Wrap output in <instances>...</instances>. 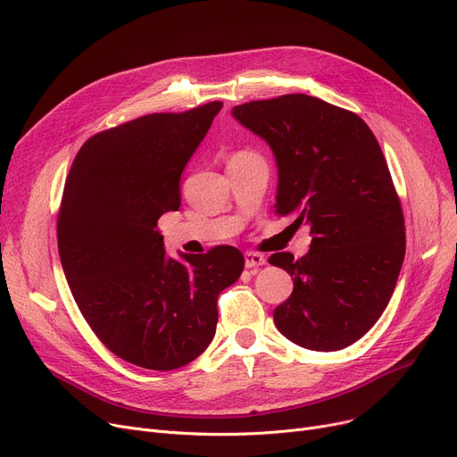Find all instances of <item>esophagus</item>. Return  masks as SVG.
<instances>
[{
  "instance_id": "obj_1",
  "label": "esophagus",
  "mask_w": 457,
  "mask_h": 457,
  "mask_svg": "<svg viewBox=\"0 0 457 457\" xmlns=\"http://www.w3.org/2000/svg\"><path fill=\"white\" fill-rule=\"evenodd\" d=\"M267 262V259L262 257L261 253H255V252H246L245 253V265L246 269H257V267H262Z\"/></svg>"
}]
</instances>
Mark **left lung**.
Returning a JSON list of instances; mask_svg holds the SVG:
<instances>
[{"mask_svg":"<svg viewBox=\"0 0 457 457\" xmlns=\"http://www.w3.org/2000/svg\"><path fill=\"white\" fill-rule=\"evenodd\" d=\"M231 114L272 148L276 212L313 235L303 257L269 259L295 278L274 322L302 348L343 350L386 311L405 255L403 212L379 144L355 112L307 94L243 104Z\"/></svg>","mask_w":457,"mask_h":457,"instance_id":"1","label":"left lung"}]
</instances>
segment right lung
I'll return each mask as SVG.
<instances>
[{"instance_id": "1", "label": "right lung", "mask_w": 457, "mask_h": 457, "mask_svg": "<svg viewBox=\"0 0 457 457\" xmlns=\"http://www.w3.org/2000/svg\"><path fill=\"white\" fill-rule=\"evenodd\" d=\"M220 109L154 112L94 135L64 183L57 243L70 291L98 339L142 369L195 361L214 337L219 295L245 269L233 246L168 257L157 231Z\"/></svg>"}]
</instances>
